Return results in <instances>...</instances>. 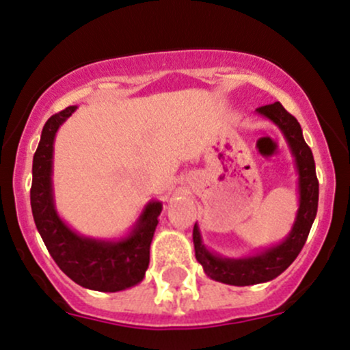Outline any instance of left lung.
<instances>
[{
  "instance_id": "8db88e82",
  "label": "left lung",
  "mask_w": 350,
  "mask_h": 350,
  "mask_svg": "<svg viewBox=\"0 0 350 350\" xmlns=\"http://www.w3.org/2000/svg\"><path fill=\"white\" fill-rule=\"evenodd\" d=\"M256 113L273 122L288 144L298 175V209L293 226L285 239L270 245V247H262L242 257H224L209 250L201 237L198 223H195L193 244H195L196 260L200 262L204 273L211 280L234 286L265 283L285 272L305 245L316 217V211H318L319 183L316 178L313 152L305 142L301 126L297 118L291 116L280 103L262 106L256 109Z\"/></svg>"
}]
</instances>
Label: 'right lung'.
<instances>
[{
    "label": "right lung",
    "mask_w": 350,
    "mask_h": 350,
    "mask_svg": "<svg viewBox=\"0 0 350 350\" xmlns=\"http://www.w3.org/2000/svg\"><path fill=\"white\" fill-rule=\"evenodd\" d=\"M77 108L68 106L44 124L32 160V216L45 247L62 272L83 288L114 293L133 288L146 277L162 201L150 200L129 231L111 239L83 236L62 219L53 195V142L57 131Z\"/></svg>",
    "instance_id": "right-lung-1"
}]
</instances>
